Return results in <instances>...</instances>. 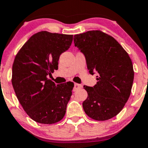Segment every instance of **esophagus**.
<instances>
[{"instance_id":"obj_1","label":"esophagus","mask_w":148,"mask_h":148,"mask_svg":"<svg viewBox=\"0 0 148 148\" xmlns=\"http://www.w3.org/2000/svg\"><path fill=\"white\" fill-rule=\"evenodd\" d=\"M82 84L75 83V84H74V91H76V90H79V89L82 88Z\"/></svg>"}]
</instances>
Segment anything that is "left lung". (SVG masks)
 I'll use <instances>...</instances> for the list:
<instances>
[{
    "mask_svg": "<svg viewBox=\"0 0 148 148\" xmlns=\"http://www.w3.org/2000/svg\"><path fill=\"white\" fill-rule=\"evenodd\" d=\"M74 42L84 55L90 74L97 73L95 85L84 86L88 95L82 103L84 112L97 121L116 116L131 94L134 75L131 58L113 37L100 30L75 34Z\"/></svg>",
    "mask_w": 148,
    "mask_h": 148,
    "instance_id": "obj_1",
    "label": "left lung"
}]
</instances>
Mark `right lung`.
<instances>
[{
    "instance_id": "right-lung-1",
    "label": "right lung",
    "mask_w": 148,
    "mask_h": 148,
    "mask_svg": "<svg viewBox=\"0 0 148 148\" xmlns=\"http://www.w3.org/2000/svg\"><path fill=\"white\" fill-rule=\"evenodd\" d=\"M72 40L71 34L39 32L16 56L13 87L25 112L36 122L55 124L65 115L74 83L56 84L48 75L58 69L60 56L69 48Z\"/></svg>"
}]
</instances>
